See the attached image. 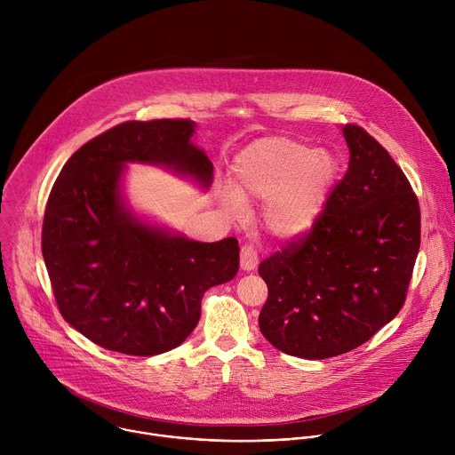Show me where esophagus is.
Instances as JSON below:
<instances>
[{
  "label": "esophagus",
  "instance_id": "34e87169",
  "mask_svg": "<svg viewBox=\"0 0 455 455\" xmlns=\"http://www.w3.org/2000/svg\"><path fill=\"white\" fill-rule=\"evenodd\" d=\"M257 263H259L257 250L251 244L244 243L241 246V268L243 270H253L257 267Z\"/></svg>",
  "mask_w": 455,
  "mask_h": 455
}]
</instances>
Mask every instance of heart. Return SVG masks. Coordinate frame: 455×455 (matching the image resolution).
<instances>
[{"label":"heart","mask_w":455,"mask_h":455,"mask_svg":"<svg viewBox=\"0 0 455 455\" xmlns=\"http://www.w3.org/2000/svg\"><path fill=\"white\" fill-rule=\"evenodd\" d=\"M339 160L326 149L291 139H265L235 158L237 192L227 194V207L241 216L243 200L267 202L265 228L281 239L307 232L326 205L339 176Z\"/></svg>","instance_id":"obj_1"}]
</instances>
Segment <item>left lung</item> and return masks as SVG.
Wrapping results in <instances>:
<instances>
[{
	"mask_svg": "<svg viewBox=\"0 0 455 455\" xmlns=\"http://www.w3.org/2000/svg\"><path fill=\"white\" fill-rule=\"evenodd\" d=\"M349 169L315 225L259 265L268 299L259 330L279 351L323 360L365 344L405 304L421 243L418 196L356 124Z\"/></svg>",
	"mask_w": 455,
	"mask_h": 455,
	"instance_id": "8db88e82",
	"label": "left lung"
}]
</instances>
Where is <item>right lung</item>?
Returning a JSON list of instances; mask_svg holds the SVG:
<instances>
[{"instance_id": "right-lung-1", "label": "right lung", "mask_w": 455, "mask_h": 455, "mask_svg": "<svg viewBox=\"0 0 455 455\" xmlns=\"http://www.w3.org/2000/svg\"><path fill=\"white\" fill-rule=\"evenodd\" d=\"M194 122H122L77 149L44 209L41 246L57 307L97 346L153 356L196 328L204 293L235 277V237L188 241L137 220L120 200L125 162L190 174L205 187L212 162L190 144Z\"/></svg>"}]
</instances>
